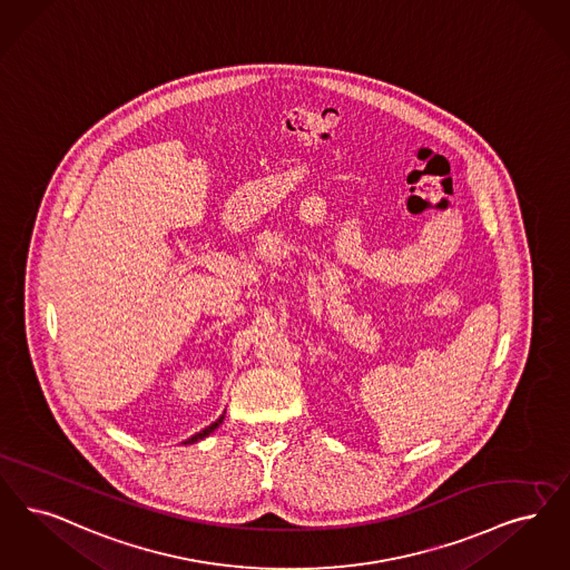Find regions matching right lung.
<instances>
[{"instance_id": "add662e5", "label": "right lung", "mask_w": 570, "mask_h": 570, "mask_svg": "<svg viewBox=\"0 0 570 570\" xmlns=\"http://www.w3.org/2000/svg\"><path fill=\"white\" fill-rule=\"evenodd\" d=\"M223 420H225V415H220V417H218V420H216V422H214V424H209V426H207V429H204V431H202V433L193 434V436H190V439H188V441H184V445H190V443H197V441H202V439H204V436H207V434L214 433V431H216V429H218V426H220V424H223Z\"/></svg>"}]
</instances>
